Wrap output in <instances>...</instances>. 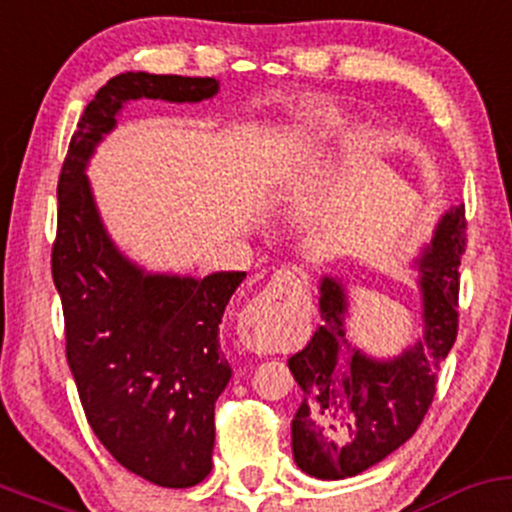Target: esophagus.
I'll return each instance as SVG.
<instances>
[{"label": "esophagus", "mask_w": 512, "mask_h": 512, "mask_svg": "<svg viewBox=\"0 0 512 512\" xmlns=\"http://www.w3.org/2000/svg\"><path fill=\"white\" fill-rule=\"evenodd\" d=\"M300 285H302V273L298 268H290V266L278 268V271L273 273L271 283H268L266 288L256 295L254 302H251V317H254L256 322L268 320V317H276L278 312L288 305L290 298H293V293L300 288ZM249 342L258 351L268 349V344L263 342L258 332L251 334Z\"/></svg>", "instance_id": "esophagus-1"}]
</instances>
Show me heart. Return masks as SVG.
I'll return each mask as SVG.
<instances>
[{
  "label": "heart",
  "mask_w": 512,
  "mask_h": 512,
  "mask_svg": "<svg viewBox=\"0 0 512 512\" xmlns=\"http://www.w3.org/2000/svg\"><path fill=\"white\" fill-rule=\"evenodd\" d=\"M339 122L334 114L329 112H307L302 114V119L285 136L283 144V168H298L312 153L320 148L324 141L332 139L337 134Z\"/></svg>",
  "instance_id": "obj_1"
}]
</instances>
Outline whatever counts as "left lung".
<instances>
[{
	"instance_id": "1",
	"label": "left lung",
	"mask_w": 512,
	"mask_h": 512,
	"mask_svg": "<svg viewBox=\"0 0 512 512\" xmlns=\"http://www.w3.org/2000/svg\"><path fill=\"white\" fill-rule=\"evenodd\" d=\"M466 251L464 205L444 214L420 258L425 337L403 356L368 359L346 337L342 283L320 285L322 324L288 366L302 388L293 456L305 474L346 478L366 471L415 434L437 390L439 364L459 332V266Z\"/></svg>"
}]
</instances>
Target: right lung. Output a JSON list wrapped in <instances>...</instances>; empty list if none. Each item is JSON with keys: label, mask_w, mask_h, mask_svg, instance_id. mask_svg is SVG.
Masks as SVG:
<instances>
[{"label": "right lung", "mask_w": 512, "mask_h": 512, "mask_svg": "<svg viewBox=\"0 0 512 512\" xmlns=\"http://www.w3.org/2000/svg\"><path fill=\"white\" fill-rule=\"evenodd\" d=\"M217 90L214 78L117 75L82 112L58 178L51 271L82 410L119 464L166 488L212 469L214 403L232 378L219 324L246 273L146 276L104 232L85 163L124 102H200Z\"/></svg>", "instance_id": "add662e5"}]
</instances>
